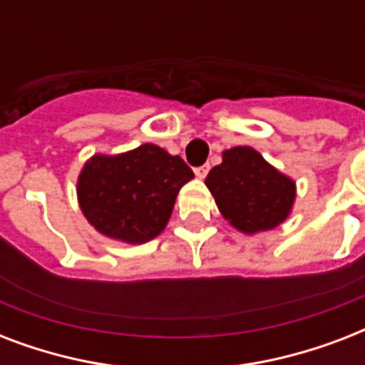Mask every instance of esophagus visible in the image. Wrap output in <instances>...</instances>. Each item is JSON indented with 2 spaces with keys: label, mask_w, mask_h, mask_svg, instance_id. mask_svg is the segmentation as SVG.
<instances>
[{
  "label": "esophagus",
  "mask_w": 365,
  "mask_h": 365,
  "mask_svg": "<svg viewBox=\"0 0 365 365\" xmlns=\"http://www.w3.org/2000/svg\"><path fill=\"white\" fill-rule=\"evenodd\" d=\"M208 170H210V166L202 165V166H199V168H195V174H197V178H200V180H202V178H206Z\"/></svg>",
  "instance_id": "1"
}]
</instances>
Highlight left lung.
<instances>
[{
	"label": "left lung",
	"mask_w": 365,
	"mask_h": 365,
	"mask_svg": "<svg viewBox=\"0 0 365 365\" xmlns=\"http://www.w3.org/2000/svg\"><path fill=\"white\" fill-rule=\"evenodd\" d=\"M205 183L222 216L240 233L255 235L288 220L295 202V182L269 165L259 151L239 145L223 151Z\"/></svg>",
	"instance_id": "left-lung-1"
}]
</instances>
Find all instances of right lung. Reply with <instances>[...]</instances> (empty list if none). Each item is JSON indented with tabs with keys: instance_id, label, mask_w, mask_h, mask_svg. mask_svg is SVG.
<instances>
[{
	"instance_id": "1",
	"label": "right lung",
	"mask_w": 365,
	"mask_h": 365,
	"mask_svg": "<svg viewBox=\"0 0 365 365\" xmlns=\"http://www.w3.org/2000/svg\"><path fill=\"white\" fill-rule=\"evenodd\" d=\"M193 178L182 157L143 143L126 153L93 155L77 178V200L98 233L143 244L165 231L180 189Z\"/></svg>"
}]
</instances>
